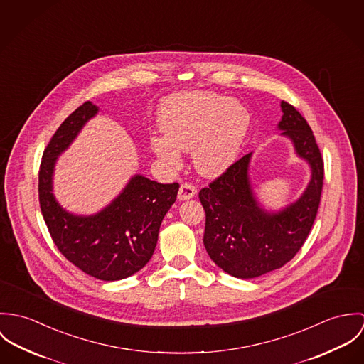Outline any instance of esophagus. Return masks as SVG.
Returning a JSON list of instances; mask_svg holds the SVG:
<instances>
[{
  "mask_svg": "<svg viewBox=\"0 0 364 364\" xmlns=\"http://www.w3.org/2000/svg\"><path fill=\"white\" fill-rule=\"evenodd\" d=\"M197 194V188L194 184L191 183H183L180 190H178V200L186 201V200H191L194 198Z\"/></svg>",
  "mask_w": 364,
  "mask_h": 364,
  "instance_id": "obj_1",
  "label": "esophagus"
}]
</instances>
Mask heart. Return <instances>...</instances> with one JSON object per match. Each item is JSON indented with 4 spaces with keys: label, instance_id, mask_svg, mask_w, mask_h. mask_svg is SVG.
Listing matches in <instances>:
<instances>
[{
    "label": "heart",
    "instance_id": "heart-1",
    "mask_svg": "<svg viewBox=\"0 0 364 364\" xmlns=\"http://www.w3.org/2000/svg\"><path fill=\"white\" fill-rule=\"evenodd\" d=\"M158 122L164 136H152L151 148L163 163L177 167L178 149H193L196 168L213 177L236 161L250 128V113L239 102L196 92L167 99Z\"/></svg>",
    "mask_w": 364,
    "mask_h": 364
}]
</instances>
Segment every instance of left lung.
Instances as JSON below:
<instances>
[{
	"mask_svg": "<svg viewBox=\"0 0 364 364\" xmlns=\"http://www.w3.org/2000/svg\"><path fill=\"white\" fill-rule=\"evenodd\" d=\"M282 135L311 166V181L304 194L279 212L258 206L248 180L251 154L200 191L205 209L203 245L210 259L235 278L251 279L289 262L310 235L321 201L323 161L306 119L282 102Z\"/></svg>",
	"mask_w": 364,
	"mask_h": 364,
	"instance_id": "8db88e82",
	"label": "left lung"
}]
</instances>
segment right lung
I'll return each mask as SVG.
<instances>
[{"label":"right lung","instance_id":"right-lung-1","mask_svg":"<svg viewBox=\"0 0 364 364\" xmlns=\"http://www.w3.org/2000/svg\"><path fill=\"white\" fill-rule=\"evenodd\" d=\"M96 113L97 107L85 102L51 136L41 158L39 202L53 242L70 262L96 279L119 281L151 259L163 218L176 201L180 184H161L138 174L96 215L75 216L64 210L51 193L54 163Z\"/></svg>","mask_w":364,"mask_h":364}]
</instances>
